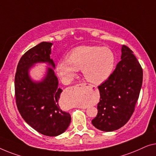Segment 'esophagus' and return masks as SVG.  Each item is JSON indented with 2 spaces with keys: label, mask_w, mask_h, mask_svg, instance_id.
Returning <instances> with one entry per match:
<instances>
[{
  "label": "esophagus",
  "mask_w": 156,
  "mask_h": 156,
  "mask_svg": "<svg viewBox=\"0 0 156 156\" xmlns=\"http://www.w3.org/2000/svg\"><path fill=\"white\" fill-rule=\"evenodd\" d=\"M75 88L76 89H80V90H85V91H88L90 88V86L89 85L86 84V83H80V84H78L77 85H76ZM80 109H85V107H79Z\"/></svg>",
  "instance_id": "obj_1"
}]
</instances>
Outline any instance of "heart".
Wrapping results in <instances>:
<instances>
[{
  "mask_svg": "<svg viewBox=\"0 0 156 156\" xmlns=\"http://www.w3.org/2000/svg\"><path fill=\"white\" fill-rule=\"evenodd\" d=\"M116 58L109 48L98 46H79L56 63L57 73L66 84L70 83L82 69L83 75L89 83L99 85L110 77L115 66ZM79 104V100H75Z\"/></svg>",
  "mask_w": 156,
  "mask_h": 156,
  "instance_id": "obj_1",
  "label": "heart"
}]
</instances>
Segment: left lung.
<instances>
[{"instance_id": "left-lung-1", "label": "left lung", "mask_w": 156, "mask_h": 156, "mask_svg": "<svg viewBox=\"0 0 156 156\" xmlns=\"http://www.w3.org/2000/svg\"><path fill=\"white\" fill-rule=\"evenodd\" d=\"M121 51L122 60L108 80L98 86V115L92 120L95 128L107 132L120 129L130 119L143 82V70L133 51L124 45Z\"/></svg>"}]
</instances>
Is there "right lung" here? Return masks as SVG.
<instances>
[{
	"mask_svg": "<svg viewBox=\"0 0 156 156\" xmlns=\"http://www.w3.org/2000/svg\"><path fill=\"white\" fill-rule=\"evenodd\" d=\"M51 42L43 41L21 57L15 77L16 104L23 119L34 130L48 136H56L66 130L71 121L69 112L61 110L58 100L62 89L54 73L55 63L50 58ZM47 63L40 81H34L29 71L37 63ZM52 68H51V67Z\"/></svg>",
	"mask_w": 156,
	"mask_h": 156,
	"instance_id": "obj_1",
	"label": "right lung"
}]
</instances>
